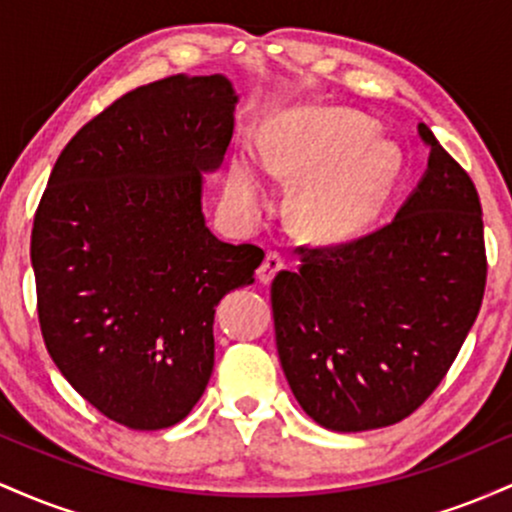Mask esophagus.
<instances>
[{"label": "esophagus", "instance_id": "1", "mask_svg": "<svg viewBox=\"0 0 512 512\" xmlns=\"http://www.w3.org/2000/svg\"><path fill=\"white\" fill-rule=\"evenodd\" d=\"M281 269H284V257L279 252H267L260 269H257V279H260V284H272L276 272H281Z\"/></svg>", "mask_w": 512, "mask_h": 512}]
</instances>
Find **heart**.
I'll return each mask as SVG.
<instances>
[{
  "label": "heart",
  "instance_id": "b5f03b06",
  "mask_svg": "<svg viewBox=\"0 0 512 512\" xmlns=\"http://www.w3.org/2000/svg\"><path fill=\"white\" fill-rule=\"evenodd\" d=\"M342 110H298L262 132L257 156L269 175L305 180L296 199L298 226L317 240H346L373 221L395 185L402 154L390 139ZM226 195L243 214L267 207L269 185L248 151L233 154Z\"/></svg>",
  "mask_w": 512,
  "mask_h": 512
}]
</instances>
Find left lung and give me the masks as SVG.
Masks as SVG:
<instances>
[{
  "label": "left lung",
  "instance_id": "8db88e82",
  "mask_svg": "<svg viewBox=\"0 0 512 512\" xmlns=\"http://www.w3.org/2000/svg\"><path fill=\"white\" fill-rule=\"evenodd\" d=\"M428 168L387 226L334 248H298L272 281L276 351L320 426L358 433L407 419L440 385L486 286L477 187L426 125Z\"/></svg>",
  "mask_w": 512,
  "mask_h": 512
}]
</instances>
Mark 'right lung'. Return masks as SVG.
<instances>
[{
	"label": "right lung",
	"instance_id": "right-lung-1",
	"mask_svg": "<svg viewBox=\"0 0 512 512\" xmlns=\"http://www.w3.org/2000/svg\"><path fill=\"white\" fill-rule=\"evenodd\" d=\"M236 103L223 74L134 88L64 146L35 211L45 346L88 404L134 431L190 414L214 370L216 305L264 260L216 238L202 211Z\"/></svg>",
	"mask_w": 512,
	"mask_h": 512
}]
</instances>
